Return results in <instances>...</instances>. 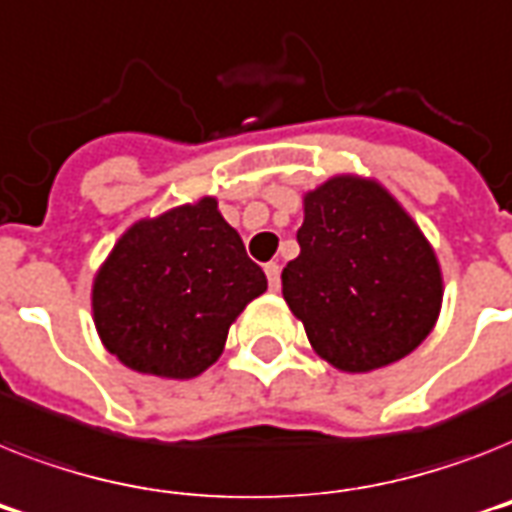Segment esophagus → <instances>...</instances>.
I'll return each mask as SVG.
<instances>
[{"instance_id": "34e87169", "label": "esophagus", "mask_w": 512, "mask_h": 512, "mask_svg": "<svg viewBox=\"0 0 512 512\" xmlns=\"http://www.w3.org/2000/svg\"><path fill=\"white\" fill-rule=\"evenodd\" d=\"M265 276H268L270 289H273V292H278V286H281V268H278V263L265 265Z\"/></svg>"}]
</instances>
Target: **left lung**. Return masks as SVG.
<instances>
[{"label":"left lung","mask_w":512,"mask_h":512,"mask_svg":"<svg viewBox=\"0 0 512 512\" xmlns=\"http://www.w3.org/2000/svg\"><path fill=\"white\" fill-rule=\"evenodd\" d=\"M284 299L313 350L347 373L402 360L442 307V270L421 228L376 181L334 176L305 194Z\"/></svg>","instance_id":"1"}]
</instances>
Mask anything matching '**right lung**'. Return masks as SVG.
<instances>
[{"label":"right lung","instance_id":"obj_1","mask_svg":"<svg viewBox=\"0 0 512 512\" xmlns=\"http://www.w3.org/2000/svg\"><path fill=\"white\" fill-rule=\"evenodd\" d=\"M265 289L242 236L202 197L128 228L94 278L91 307L102 344L131 371L194 378Z\"/></svg>","mask_w":512,"mask_h":512}]
</instances>
